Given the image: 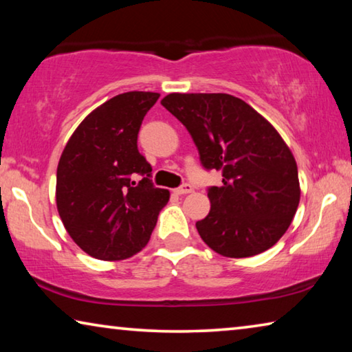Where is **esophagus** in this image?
<instances>
[{"mask_svg": "<svg viewBox=\"0 0 352 352\" xmlns=\"http://www.w3.org/2000/svg\"><path fill=\"white\" fill-rule=\"evenodd\" d=\"M189 192H192V186H190V184H188V183H184V184H182L180 188L175 189V194H178V195H186Z\"/></svg>", "mask_w": 352, "mask_h": 352, "instance_id": "1", "label": "esophagus"}]
</instances>
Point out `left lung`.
Returning <instances> with one entry per match:
<instances>
[{"label":"left lung","mask_w":352,"mask_h":352,"mask_svg":"<svg viewBox=\"0 0 352 352\" xmlns=\"http://www.w3.org/2000/svg\"><path fill=\"white\" fill-rule=\"evenodd\" d=\"M162 105L188 129L201 164L222 172V186L208 190L210 212L195 223L204 242L226 258L272 248L301 195L294 153L278 130L225 93H170Z\"/></svg>","instance_id":"1"}]
</instances>
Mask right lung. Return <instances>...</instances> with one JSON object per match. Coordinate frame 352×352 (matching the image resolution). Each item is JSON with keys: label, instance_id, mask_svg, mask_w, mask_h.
I'll return each mask as SVG.
<instances>
[{"label": "right lung", "instance_id": "obj_1", "mask_svg": "<svg viewBox=\"0 0 352 352\" xmlns=\"http://www.w3.org/2000/svg\"><path fill=\"white\" fill-rule=\"evenodd\" d=\"M158 98L129 91L109 99L77 126L58 160V216L71 239L96 259L140 253L169 201V190L152 184L151 164L136 146L142 119Z\"/></svg>", "mask_w": 352, "mask_h": 352}]
</instances>
